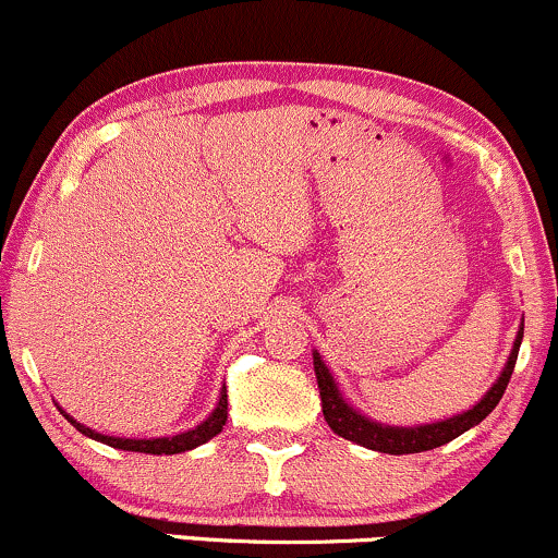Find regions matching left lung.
I'll list each match as a JSON object with an SVG mask.
<instances>
[{"instance_id":"1","label":"left lung","mask_w":558,"mask_h":558,"mask_svg":"<svg viewBox=\"0 0 558 558\" xmlns=\"http://www.w3.org/2000/svg\"><path fill=\"white\" fill-rule=\"evenodd\" d=\"M522 333H525V324H522L520 331H517L514 347L512 352H509V360L507 365H504L501 376L496 378V384L486 391V397H483L477 404H473V410L449 417V421L415 425V428L384 425V423L371 421V417L360 415L352 404L344 402L342 391H339V386L333 381L329 368H326V363L320 360L318 352H313V368H316L320 408H324L326 423H329L333 434L347 438V441H355L360 447L373 449V451H384V454H417V451L444 447V444H449L451 438L462 436L464 430H470L473 425L481 423L483 417H488L496 404H499L504 391H507L509 378H512L514 373L517 352H520V344H522Z\"/></svg>"}]
</instances>
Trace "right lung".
Wrapping results in <instances>:
<instances>
[{"mask_svg": "<svg viewBox=\"0 0 558 558\" xmlns=\"http://www.w3.org/2000/svg\"><path fill=\"white\" fill-rule=\"evenodd\" d=\"M59 412H62V415L68 417V421L75 425V428L81 430L83 436L94 438V441L107 444V447H114V449H122V451H141V454H180V451H190V449L201 447V444L211 441V438L219 434L221 428H225V423H227V389H221L219 404H216V410L201 425H195L193 430H182V434H177V436H161V438L104 436V434H96V430L85 428L83 423H77L75 417L68 415L64 410H59Z\"/></svg>", "mask_w": 558, "mask_h": 558, "instance_id": "obj_1", "label": "right lung"}]
</instances>
